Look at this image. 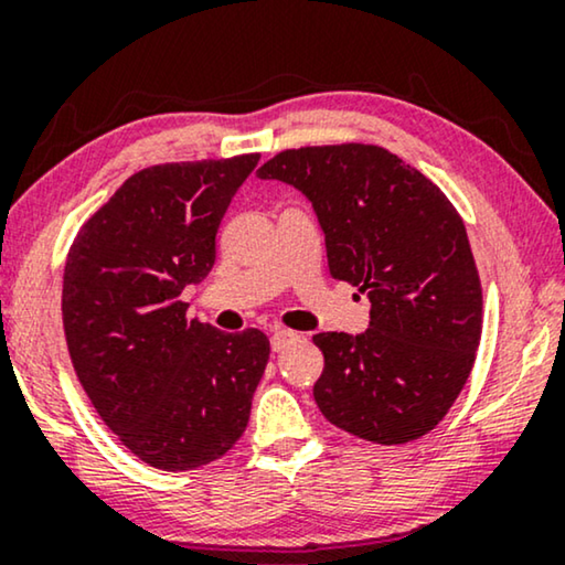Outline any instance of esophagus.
<instances>
[{"instance_id": "esophagus-1", "label": "esophagus", "mask_w": 565, "mask_h": 565, "mask_svg": "<svg viewBox=\"0 0 565 565\" xmlns=\"http://www.w3.org/2000/svg\"><path fill=\"white\" fill-rule=\"evenodd\" d=\"M298 342H300V334H296V331H288V329H275L273 337H269V344H273L275 352L288 350V347L298 344Z\"/></svg>"}]
</instances>
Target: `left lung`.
Instances as JSON below:
<instances>
[{"mask_svg": "<svg viewBox=\"0 0 565 565\" xmlns=\"http://www.w3.org/2000/svg\"><path fill=\"white\" fill-rule=\"evenodd\" d=\"M257 177L311 203L331 277L373 303L362 334L313 337L323 352L313 385L321 414L377 445L427 435L450 412L481 342V280L458 211L381 146L290 149Z\"/></svg>", "mask_w": 565, "mask_h": 565, "instance_id": "1", "label": "left lung"}]
</instances>
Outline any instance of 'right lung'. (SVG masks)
Returning a JSON list of instances; mask_svg holds the SVG:
<instances>
[{
	"label": "right lung",
	"instance_id": "1",
	"mask_svg": "<svg viewBox=\"0 0 565 565\" xmlns=\"http://www.w3.org/2000/svg\"><path fill=\"white\" fill-rule=\"evenodd\" d=\"M257 161L143 169L68 252L61 311L76 377L107 427L153 468L207 466L249 422L267 337L188 319L182 290L213 269L215 234Z\"/></svg>",
	"mask_w": 565,
	"mask_h": 565
}]
</instances>
